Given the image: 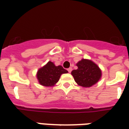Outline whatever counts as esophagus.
Here are the masks:
<instances>
[{"mask_svg": "<svg viewBox=\"0 0 129 129\" xmlns=\"http://www.w3.org/2000/svg\"><path fill=\"white\" fill-rule=\"evenodd\" d=\"M68 73H71V71H72V68H69L68 69Z\"/></svg>", "mask_w": 129, "mask_h": 129, "instance_id": "esophagus-1", "label": "esophagus"}]
</instances>
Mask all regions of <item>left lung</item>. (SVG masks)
Segmentation results:
<instances>
[{
    "mask_svg": "<svg viewBox=\"0 0 129 129\" xmlns=\"http://www.w3.org/2000/svg\"><path fill=\"white\" fill-rule=\"evenodd\" d=\"M77 69L73 70L71 75L79 86L90 88L100 81L102 70L95 63L89 59H82L77 63Z\"/></svg>",
    "mask_w": 129,
    "mask_h": 129,
    "instance_id": "left-lung-1",
    "label": "left lung"
}]
</instances>
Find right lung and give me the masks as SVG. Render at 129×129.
Masks as SVG:
<instances>
[{
	"mask_svg": "<svg viewBox=\"0 0 129 129\" xmlns=\"http://www.w3.org/2000/svg\"><path fill=\"white\" fill-rule=\"evenodd\" d=\"M61 66H55L53 62L48 61L40 68L37 73V78L39 84L45 87L54 86L59 81L62 74L68 73Z\"/></svg>",
	"mask_w": 129,
	"mask_h": 129,
	"instance_id": "1",
	"label": "right lung"
}]
</instances>
